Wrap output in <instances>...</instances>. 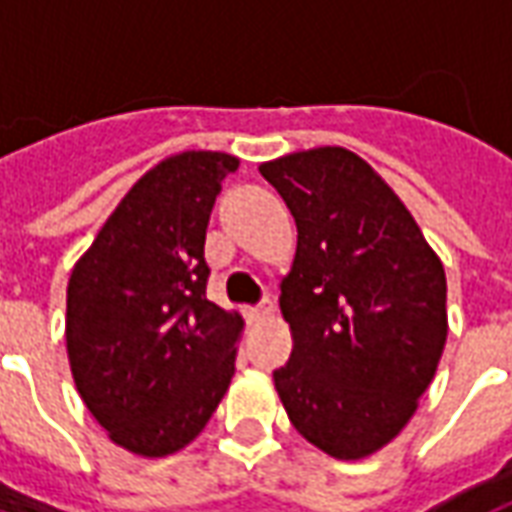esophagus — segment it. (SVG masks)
<instances>
[{
    "label": "esophagus",
    "mask_w": 512,
    "mask_h": 512,
    "mask_svg": "<svg viewBox=\"0 0 512 512\" xmlns=\"http://www.w3.org/2000/svg\"><path fill=\"white\" fill-rule=\"evenodd\" d=\"M273 315V301L270 298H264L259 306H250V309H245V317H248V323H259V320H264V317Z\"/></svg>",
    "instance_id": "obj_1"
}]
</instances>
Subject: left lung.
<instances>
[{
  "instance_id": "1",
  "label": "left lung",
  "mask_w": 512,
  "mask_h": 512,
  "mask_svg": "<svg viewBox=\"0 0 512 512\" xmlns=\"http://www.w3.org/2000/svg\"><path fill=\"white\" fill-rule=\"evenodd\" d=\"M298 225L281 312L292 329L273 370L281 404L337 460L396 438L435 379L446 345V273L407 206L343 147L259 167Z\"/></svg>"
}]
</instances>
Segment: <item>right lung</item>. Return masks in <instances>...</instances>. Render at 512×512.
I'll use <instances>...</instances> for the list:
<instances>
[{"label": "right lung", "instance_id": "right-lung-1", "mask_svg": "<svg viewBox=\"0 0 512 512\" xmlns=\"http://www.w3.org/2000/svg\"><path fill=\"white\" fill-rule=\"evenodd\" d=\"M234 155L178 153L133 183L74 264L66 348L80 398L114 443L144 457L209 424L242 320L206 298V225Z\"/></svg>", "mask_w": 512, "mask_h": 512}]
</instances>
